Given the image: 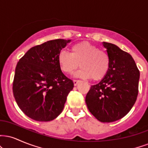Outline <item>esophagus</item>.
<instances>
[{
	"mask_svg": "<svg viewBox=\"0 0 148 148\" xmlns=\"http://www.w3.org/2000/svg\"><path fill=\"white\" fill-rule=\"evenodd\" d=\"M73 82H74V86H76V85L78 84V83L79 82V80H74V81H73Z\"/></svg>",
	"mask_w": 148,
	"mask_h": 148,
	"instance_id": "esophagus-1",
	"label": "esophagus"
}]
</instances>
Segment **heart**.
Masks as SVG:
<instances>
[{
  "label": "heart",
  "instance_id": "b5f03b06",
  "mask_svg": "<svg viewBox=\"0 0 148 148\" xmlns=\"http://www.w3.org/2000/svg\"><path fill=\"white\" fill-rule=\"evenodd\" d=\"M58 61L60 69L66 74H72L80 65L81 68L75 73V76L82 79L91 78L95 81L104 77L110 67L108 53L88 42L72 45L71 53L61 51Z\"/></svg>",
  "mask_w": 148,
  "mask_h": 148
}]
</instances>
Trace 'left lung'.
Returning a JSON list of instances; mask_svg holds the SVG:
<instances>
[{"label": "left lung", "mask_w": 148, "mask_h": 148, "mask_svg": "<svg viewBox=\"0 0 148 148\" xmlns=\"http://www.w3.org/2000/svg\"><path fill=\"white\" fill-rule=\"evenodd\" d=\"M110 58V67L99 84L92 86L86 97L90 112L102 123L120 120L136 101L140 72L128 53L118 46L103 42Z\"/></svg>", "instance_id": "8db88e82"}]
</instances>
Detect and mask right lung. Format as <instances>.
<instances>
[{"label": "right lung", "mask_w": 148, "mask_h": 148, "mask_svg": "<svg viewBox=\"0 0 148 148\" xmlns=\"http://www.w3.org/2000/svg\"><path fill=\"white\" fill-rule=\"evenodd\" d=\"M70 42L57 39L32 47L16 64L13 94L20 109L30 118L51 121L63 110L74 83L62 72L58 56Z\"/></svg>", "instance_id": "1"}]
</instances>
